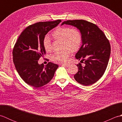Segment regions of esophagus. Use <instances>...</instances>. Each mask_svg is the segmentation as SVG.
Returning a JSON list of instances; mask_svg holds the SVG:
<instances>
[{
    "instance_id": "obj_1",
    "label": "esophagus",
    "mask_w": 122,
    "mask_h": 122,
    "mask_svg": "<svg viewBox=\"0 0 122 122\" xmlns=\"http://www.w3.org/2000/svg\"><path fill=\"white\" fill-rule=\"evenodd\" d=\"M62 66H65V67H67V68H68V67H69L70 66V64H62Z\"/></svg>"
}]
</instances>
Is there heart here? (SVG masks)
Segmentation results:
<instances>
[{
	"instance_id": "obj_1",
	"label": "heart",
	"mask_w": 122,
	"mask_h": 122,
	"mask_svg": "<svg viewBox=\"0 0 122 122\" xmlns=\"http://www.w3.org/2000/svg\"><path fill=\"white\" fill-rule=\"evenodd\" d=\"M55 40L61 41V51L56 52L51 56V60L56 63H65L68 60L71 52H76L81 47L82 36L80 31L76 28L59 27L51 34ZM43 45L46 52H50L52 46L50 39L46 36L43 39Z\"/></svg>"
}]
</instances>
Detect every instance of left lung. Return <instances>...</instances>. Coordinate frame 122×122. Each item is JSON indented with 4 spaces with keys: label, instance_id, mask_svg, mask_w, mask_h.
Segmentation results:
<instances>
[{
    "label": "left lung",
    "instance_id": "left-lung-1",
    "mask_svg": "<svg viewBox=\"0 0 122 122\" xmlns=\"http://www.w3.org/2000/svg\"><path fill=\"white\" fill-rule=\"evenodd\" d=\"M76 27L82 36V45L76 54L84 61L85 66L77 64L78 72L74 77L85 86L97 82L104 74L111 54V46L105 34L97 25L84 20H67L62 23Z\"/></svg>",
    "mask_w": 122,
    "mask_h": 122
}]
</instances>
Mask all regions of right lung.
Returning <instances> with one entry per match:
<instances>
[{"label":"right lung","mask_w":122,"mask_h":122,"mask_svg":"<svg viewBox=\"0 0 122 122\" xmlns=\"http://www.w3.org/2000/svg\"><path fill=\"white\" fill-rule=\"evenodd\" d=\"M61 20L39 22L23 31L15 42L12 51L13 61L18 73L31 86L40 87L50 82L58 65L49 62L45 66L38 61L46 54L43 40L49 31L56 27Z\"/></svg>","instance_id":"add662e5"}]
</instances>
